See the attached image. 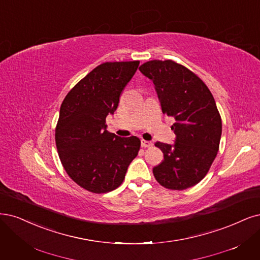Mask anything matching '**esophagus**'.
Listing matches in <instances>:
<instances>
[{
    "label": "esophagus",
    "instance_id": "1",
    "mask_svg": "<svg viewBox=\"0 0 260 260\" xmlns=\"http://www.w3.org/2000/svg\"><path fill=\"white\" fill-rule=\"evenodd\" d=\"M141 145H142V147H150L153 144H151V142H149V141L142 140L141 141Z\"/></svg>",
    "mask_w": 260,
    "mask_h": 260
}]
</instances>
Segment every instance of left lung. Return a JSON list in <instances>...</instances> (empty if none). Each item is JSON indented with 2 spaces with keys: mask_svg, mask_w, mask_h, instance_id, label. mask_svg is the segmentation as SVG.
<instances>
[{
  "mask_svg": "<svg viewBox=\"0 0 260 260\" xmlns=\"http://www.w3.org/2000/svg\"><path fill=\"white\" fill-rule=\"evenodd\" d=\"M139 70L153 80L162 113L175 118L173 145L157 142L164 160L153 169L165 188L184 190L208 174L219 148L221 118L208 86L173 60H150Z\"/></svg>",
  "mask_w": 260,
  "mask_h": 260,
  "instance_id": "1",
  "label": "left lung"
}]
</instances>
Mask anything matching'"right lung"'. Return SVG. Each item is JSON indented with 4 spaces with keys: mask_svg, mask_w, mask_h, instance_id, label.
<instances>
[{
    "mask_svg": "<svg viewBox=\"0 0 260 260\" xmlns=\"http://www.w3.org/2000/svg\"><path fill=\"white\" fill-rule=\"evenodd\" d=\"M140 61L105 62L71 89L60 107L56 146L66 172L84 189L105 193L119 187L141 141L106 130V116L137 72Z\"/></svg>",
    "mask_w": 260,
    "mask_h": 260,
    "instance_id": "1",
    "label": "right lung"
}]
</instances>
